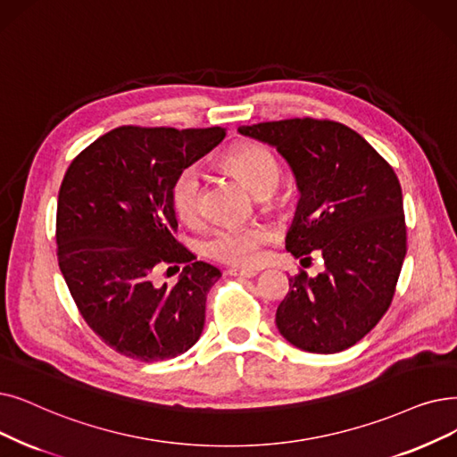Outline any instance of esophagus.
<instances>
[{"label":"esophagus","instance_id":"34e87169","mask_svg":"<svg viewBox=\"0 0 457 457\" xmlns=\"http://www.w3.org/2000/svg\"><path fill=\"white\" fill-rule=\"evenodd\" d=\"M228 272L231 276H241V278H253V276H257V270H253V269H237V267H231Z\"/></svg>","mask_w":457,"mask_h":457}]
</instances>
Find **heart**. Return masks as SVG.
Masks as SVG:
<instances>
[{"label":"heart","instance_id":"1","mask_svg":"<svg viewBox=\"0 0 457 457\" xmlns=\"http://www.w3.org/2000/svg\"><path fill=\"white\" fill-rule=\"evenodd\" d=\"M224 166L239 175L245 185L257 195H270L280 183V164L262 144H243L224 156ZM170 200L175 214L185 222H195L202 214V173L195 166L183 168L171 183ZM267 226L218 228L204 241V250L212 260L235 267H253L260 263L263 245L270 241Z\"/></svg>","mask_w":457,"mask_h":457}]
</instances>
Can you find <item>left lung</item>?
I'll list each match as a JSON object with an SVG mask.
<instances>
[{"instance_id":"1","label":"left lung","mask_w":457,"mask_h":457,"mask_svg":"<svg viewBox=\"0 0 457 457\" xmlns=\"http://www.w3.org/2000/svg\"><path fill=\"white\" fill-rule=\"evenodd\" d=\"M239 132L274 145L295 173L301 202L286 248L325 260L315 278L303 269L289 278L278 330L308 353L354 345L390 308L407 253L398 175L359 132L330 119H282Z\"/></svg>"}]
</instances>
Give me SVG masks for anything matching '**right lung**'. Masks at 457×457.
<instances>
[{
	"label": "right lung",
	"mask_w": 457,
	"mask_h": 457,
	"mask_svg": "<svg viewBox=\"0 0 457 457\" xmlns=\"http://www.w3.org/2000/svg\"><path fill=\"white\" fill-rule=\"evenodd\" d=\"M226 129L117 127L71 162L57 197L59 269L89 328L119 354L173 359L200 340L207 293L222 272L175 239L171 183ZM186 263L180 282L152 274Z\"/></svg>",
	"instance_id": "1"
}]
</instances>
